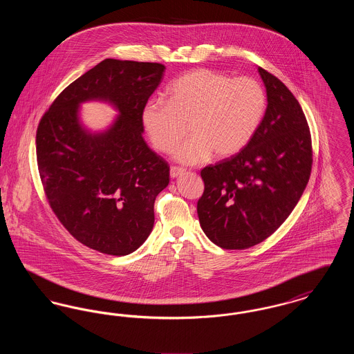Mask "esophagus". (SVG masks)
I'll use <instances>...</instances> for the list:
<instances>
[{
  "label": "esophagus",
  "instance_id": "obj_1",
  "mask_svg": "<svg viewBox=\"0 0 354 354\" xmlns=\"http://www.w3.org/2000/svg\"><path fill=\"white\" fill-rule=\"evenodd\" d=\"M183 172H185V169H180V167H171V169H169V175H171L172 179L178 178V176L182 175Z\"/></svg>",
  "mask_w": 354,
  "mask_h": 354
}]
</instances>
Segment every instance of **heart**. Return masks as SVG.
Here are the masks:
<instances>
[{"instance_id": "heart-1", "label": "heart", "mask_w": 354, "mask_h": 354, "mask_svg": "<svg viewBox=\"0 0 354 354\" xmlns=\"http://www.w3.org/2000/svg\"><path fill=\"white\" fill-rule=\"evenodd\" d=\"M266 111L267 95L257 81L196 68L171 84L169 100L153 97L146 102L142 123L152 147L165 153L172 151L188 130L191 136L174 156L194 166L212 152L228 158L241 151L257 133Z\"/></svg>"}]
</instances>
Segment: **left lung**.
Instances as JSON below:
<instances>
[{"label": "left lung", "mask_w": 354, "mask_h": 354, "mask_svg": "<svg viewBox=\"0 0 354 354\" xmlns=\"http://www.w3.org/2000/svg\"><path fill=\"white\" fill-rule=\"evenodd\" d=\"M257 70L268 101L257 133L241 151L201 172V227L224 250H245L272 235L300 201L312 171L300 103L279 78Z\"/></svg>", "instance_id": "1"}]
</instances>
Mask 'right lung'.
<instances>
[{
	"mask_svg": "<svg viewBox=\"0 0 354 354\" xmlns=\"http://www.w3.org/2000/svg\"><path fill=\"white\" fill-rule=\"evenodd\" d=\"M165 65L107 58L51 103L37 129V163L51 209L71 235L98 252L124 256L151 234L153 203L169 167L143 139L142 109ZM110 102L119 117L93 133L79 119L84 101Z\"/></svg>",
	"mask_w": 354,
	"mask_h": 354,
	"instance_id": "obj_1",
	"label": "right lung"
}]
</instances>
